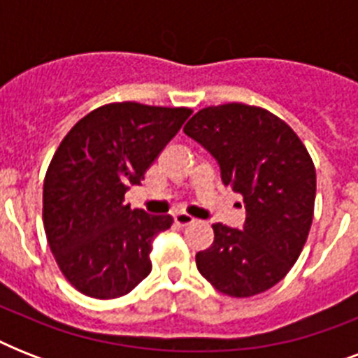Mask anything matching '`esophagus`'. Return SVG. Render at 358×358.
I'll use <instances>...</instances> for the list:
<instances>
[{
  "mask_svg": "<svg viewBox=\"0 0 358 358\" xmlns=\"http://www.w3.org/2000/svg\"><path fill=\"white\" fill-rule=\"evenodd\" d=\"M174 223L180 224V227H187V224L195 223V217H191L189 213H176L174 215Z\"/></svg>",
  "mask_w": 358,
  "mask_h": 358,
  "instance_id": "esophagus-1",
  "label": "esophagus"
}]
</instances>
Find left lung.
Masks as SVG:
<instances>
[{
	"label": "left lung",
	"instance_id": "1",
	"mask_svg": "<svg viewBox=\"0 0 358 358\" xmlns=\"http://www.w3.org/2000/svg\"><path fill=\"white\" fill-rule=\"evenodd\" d=\"M243 196V229L215 223L213 243L196 252L208 282L230 297H250L280 282L305 247L314 217L316 169L303 141L267 109L223 103L184 126Z\"/></svg>",
	"mask_w": 358,
	"mask_h": 358
}]
</instances>
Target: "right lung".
Listing matches in <instances>:
<instances>
[{
    "label": "right lung",
    "mask_w": 358,
    "mask_h": 358,
    "mask_svg": "<svg viewBox=\"0 0 358 358\" xmlns=\"http://www.w3.org/2000/svg\"><path fill=\"white\" fill-rule=\"evenodd\" d=\"M193 113L137 102L108 103L64 135L44 178L42 219L64 278L94 299L129 294L152 271V239L171 215L124 202Z\"/></svg>",
    "instance_id": "1"
}]
</instances>
